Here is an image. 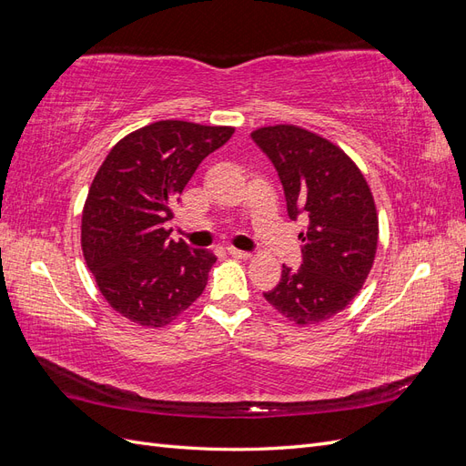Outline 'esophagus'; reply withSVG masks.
Returning a JSON list of instances; mask_svg holds the SVG:
<instances>
[{"label": "esophagus", "mask_w": 466, "mask_h": 466, "mask_svg": "<svg viewBox=\"0 0 466 466\" xmlns=\"http://www.w3.org/2000/svg\"><path fill=\"white\" fill-rule=\"evenodd\" d=\"M228 252L231 257H235V258H243V260H247V258H250L252 255L250 252H247V250H238V248H235V247H228Z\"/></svg>", "instance_id": "1"}]
</instances>
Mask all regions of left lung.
I'll return each mask as SVG.
<instances>
[{
	"label": "left lung",
	"mask_w": 466,
	"mask_h": 466,
	"mask_svg": "<svg viewBox=\"0 0 466 466\" xmlns=\"http://www.w3.org/2000/svg\"><path fill=\"white\" fill-rule=\"evenodd\" d=\"M250 136L276 167L289 218L309 219L307 233H299L301 268H281L264 298L299 327L329 320L371 272L379 238L371 188L344 149L301 126H264Z\"/></svg>",
	"instance_id": "8db88e82"
}]
</instances>
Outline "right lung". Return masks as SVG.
Instances as JSON below:
<instances>
[{
	"instance_id": "add662e5",
	"label": "right lung",
	"mask_w": 466,
	"mask_h": 466,
	"mask_svg": "<svg viewBox=\"0 0 466 466\" xmlns=\"http://www.w3.org/2000/svg\"><path fill=\"white\" fill-rule=\"evenodd\" d=\"M233 126L159 120L112 147L81 214V248L98 291L122 317L161 329L200 298L211 250L168 241L173 204Z\"/></svg>"
}]
</instances>
